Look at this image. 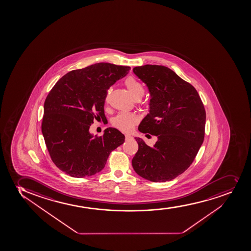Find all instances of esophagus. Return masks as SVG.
Instances as JSON below:
<instances>
[{
    "mask_svg": "<svg viewBox=\"0 0 251 251\" xmlns=\"http://www.w3.org/2000/svg\"><path fill=\"white\" fill-rule=\"evenodd\" d=\"M130 139H132V137L131 135L126 134L125 135V140H130Z\"/></svg>",
    "mask_w": 251,
    "mask_h": 251,
    "instance_id": "1",
    "label": "esophagus"
}]
</instances>
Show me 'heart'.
Wrapping results in <instances>:
<instances>
[{
	"mask_svg": "<svg viewBox=\"0 0 251 251\" xmlns=\"http://www.w3.org/2000/svg\"><path fill=\"white\" fill-rule=\"evenodd\" d=\"M124 84L127 87L130 94L132 95V97L136 100H139L143 97L144 95V87L141 83L140 81H138L137 78L129 76L127 78H125L124 80ZM110 90H108L107 95L109 94ZM138 122V118L133 114V113H120L117 115L112 121L114 127L119 128L124 132H129L132 129V127H134L135 124Z\"/></svg>",
	"mask_w": 251,
	"mask_h": 251,
	"instance_id": "obj_1",
	"label": "heart"
}]
</instances>
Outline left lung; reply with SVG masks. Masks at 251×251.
Here are the masks:
<instances>
[{
  "mask_svg": "<svg viewBox=\"0 0 251 251\" xmlns=\"http://www.w3.org/2000/svg\"><path fill=\"white\" fill-rule=\"evenodd\" d=\"M133 73L149 88V113L138 130L158 138L149 147L136 138L138 150L132 160L137 174L165 182L188 168L205 137V110L197 89L166 66L145 65Z\"/></svg>",
  "mask_w": 251,
  "mask_h": 251,
  "instance_id": "1",
  "label": "left lung"
}]
</instances>
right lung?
Listing matches in <instances>:
<instances>
[{
	"label": "right lung",
	"instance_id": "1",
	"mask_svg": "<svg viewBox=\"0 0 251 251\" xmlns=\"http://www.w3.org/2000/svg\"><path fill=\"white\" fill-rule=\"evenodd\" d=\"M129 66L98 63L70 71L46 97L41 131L50 156L59 170L85 177L105 167L111 151L124 143V135L108 127L102 136L92 135L95 119L105 120L107 90L126 75Z\"/></svg>",
	"mask_w": 251,
	"mask_h": 251
}]
</instances>
